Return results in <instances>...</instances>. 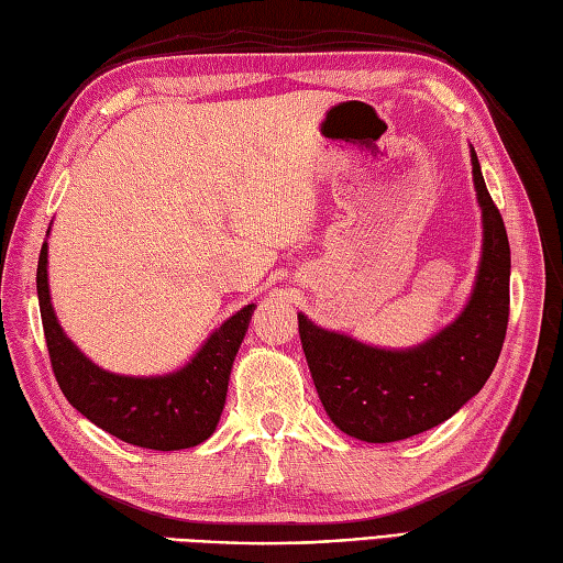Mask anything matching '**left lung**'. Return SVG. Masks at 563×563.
Returning a JSON list of instances; mask_svg holds the SVG:
<instances>
[{
  "label": "left lung",
  "mask_w": 563,
  "mask_h": 563,
  "mask_svg": "<svg viewBox=\"0 0 563 563\" xmlns=\"http://www.w3.org/2000/svg\"><path fill=\"white\" fill-rule=\"evenodd\" d=\"M484 218L482 266L470 305L438 336L409 351H382L297 314L309 373L329 418L365 442L423 433L457 413L494 373L510 314V246L506 224L472 150Z\"/></svg>",
  "instance_id": "left-lung-1"
}]
</instances>
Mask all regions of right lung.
I'll list each match as a JSON object with an SVG mask.
<instances>
[{
  "instance_id": "1",
  "label": "right lung",
  "mask_w": 563,
  "mask_h": 563,
  "mask_svg": "<svg viewBox=\"0 0 563 563\" xmlns=\"http://www.w3.org/2000/svg\"><path fill=\"white\" fill-rule=\"evenodd\" d=\"M35 288L55 379L81 416L130 445L162 452L200 445L214 433L254 305L227 319L184 369L164 377H125L93 365L59 329L47 292V244L41 249Z\"/></svg>"
}]
</instances>
